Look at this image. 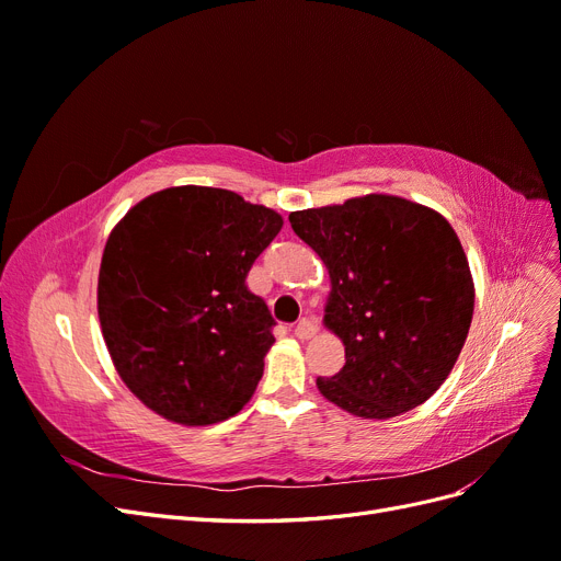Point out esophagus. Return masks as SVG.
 Returning <instances> with one entry per match:
<instances>
[{"label": "esophagus", "instance_id": "1", "mask_svg": "<svg viewBox=\"0 0 561 561\" xmlns=\"http://www.w3.org/2000/svg\"><path fill=\"white\" fill-rule=\"evenodd\" d=\"M316 332H318L316 318H307V316H304V318L297 322V325H295V334H297L299 339H311Z\"/></svg>", "mask_w": 561, "mask_h": 561}]
</instances>
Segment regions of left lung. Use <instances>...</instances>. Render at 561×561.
Wrapping results in <instances>:
<instances>
[{
	"label": "left lung",
	"instance_id": "obj_1",
	"mask_svg": "<svg viewBox=\"0 0 561 561\" xmlns=\"http://www.w3.org/2000/svg\"><path fill=\"white\" fill-rule=\"evenodd\" d=\"M299 239L330 271L325 328L346 365L318 390L363 419L426 402L461 353L474 309L470 266L447 219L400 196L290 213Z\"/></svg>",
	"mask_w": 561,
	"mask_h": 561
}]
</instances>
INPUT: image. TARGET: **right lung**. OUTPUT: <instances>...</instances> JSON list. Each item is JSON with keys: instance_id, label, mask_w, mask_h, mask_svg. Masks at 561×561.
<instances>
[{"instance_id": "obj_1", "label": "right lung", "mask_w": 561, "mask_h": 561, "mask_svg": "<svg viewBox=\"0 0 561 561\" xmlns=\"http://www.w3.org/2000/svg\"><path fill=\"white\" fill-rule=\"evenodd\" d=\"M278 213L213 186H171L110 233L98 316L114 367L149 410L184 426L233 416L264 375L276 320L245 276Z\"/></svg>"}]
</instances>
